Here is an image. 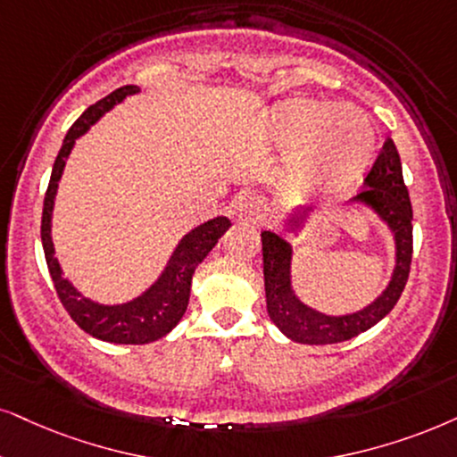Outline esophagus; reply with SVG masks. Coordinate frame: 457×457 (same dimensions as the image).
<instances>
[{"mask_svg": "<svg viewBox=\"0 0 457 457\" xmlns=\"http://www.w3.org/2000/svg\"><path fill=\"white\" fill-rule=\"evenodd\" d=\"M263 198L257 194H251V192H245L240 194L238 198L234 200V212L238 215L240 219H255L262 215L263 211Z\"/></svg>", "mask_w": 457, "mask_h": 457, "instance_id": "1", "label": "esophagus"}]
</instances>
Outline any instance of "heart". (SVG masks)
I'll list each match as a JSON object with an SVG mask.
<instances>
[{
	"label": "heart",
	"mask_w": 457,
	"mask_h": 457,
	"mask_svg": "<svg viewBox=\"0 0 457 457\" xmlns=\"http://www.w3.org/2000/svg\"><path fill=\"white\" fill-rule=\"evenodd\" d=\"M271 143L295 149L291 181L308 192H337L367 170L375 149L371 118L354 105L295 99L270 118Z\"/></svg>",
	"instance_id": "1"
}]
</instances>
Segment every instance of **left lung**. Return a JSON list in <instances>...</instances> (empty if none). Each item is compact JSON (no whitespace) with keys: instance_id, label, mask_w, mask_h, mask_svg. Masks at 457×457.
<instances>
[{"instance_id":"1","label":"left lung","mask_w":457,"mask_h":457,"mask_svg":"<svg viewBox=\"0 0 457 457\" xmlns=\"http://www.w3.org/2000/svg\"><path fill=\"white\" fill-rule=\"evenodd\" d=\"M365 186L367 187L356 195L354 202L371 206L379 219L392 229L396 242V265L392 271L390 285L365 310L345 316H327L299 302L291 288V245L282 240L278 234L262 232L268 314L271 322L293 342L325 345L356 337V335L378 325L395 308L403 288L407 285L413 255V211L407 186L403 181L401 155H398L392 138H386L382 152L375 158L371 170L367 172ZM308 212L310 209L297 211V215L288 219V229L302 228Z\"/></svg>"}]
</instances>
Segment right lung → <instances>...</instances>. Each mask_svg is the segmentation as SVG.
I'll use <instances>...</instances> for the list:
<instances>
[{"instance_id": "add662e5", "label": "right lung", "mask_w": 457, "mask_h": 457, "mask_svg": "<svg viewBox=\"0 0 457 457\" xmlns=\"http://www.w3.org/2000/svg\"><path fill=\"white\" fill-rule=\"evenodd\" d=\"M137 86H122V88L107 95L105 99L90 105L75 120V124L67 132L65 141H62V147L59 155H56L54 166H52L42 212L44 255L46 263H48L52 282H54L56 295H59L61 303L65 305L69 316L75 320V325L92 335V337L103 339V342L109 344H149L164 337L166 333H170L187 310L189 288H192V276L195 268H198V263H202V259L209 255L212 246L217 245V240L232 225L228 217H215L183 236V240L177 245L175 253H172L170 262L164 268V271H162L160 278L143 295H138L129 303L103 305L90 302L82 293L75 291L71 282L62 278V270L54 257L50 225L52 209H54V195L56 189H59L65 162L75 145V138L82 137L115 103H122L126 96L137 95Z\"/></svg>"}]
</instances>
